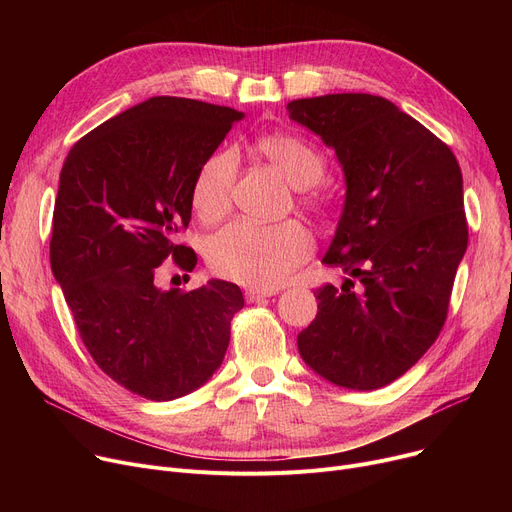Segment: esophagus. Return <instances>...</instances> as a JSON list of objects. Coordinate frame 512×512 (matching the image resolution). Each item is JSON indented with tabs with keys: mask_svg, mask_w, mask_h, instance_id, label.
I'll return each mask as SVG.
<instances>
[{
	"mask_svg": "<svg viewBox=\"0 0 512 512\" xmlns=\"http://www.w3.org/2000/svg\"><path fill=\"white\" fill-rule=\"evenodd\" d=\"M276 290H259V288H247L245 290V299L247 303H257V301H263L267 297H274Z\"/></svg>",
	"mask_w": 512,
	"mask_h": 512,
	"instance_id": "1",
	"label": "esophagus"
}]
</instances>
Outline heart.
I'll list each match as a JSON object with an SVG mask.
<instances>
[{"instance_id":"obj_1","label":"heart","mask_w":512,"mask_h":512,"mask_svg":"<svg viewBox=\"0 0 512 512\" xmlns=\"http://www.w3.org/2000/svg\"><path fill=\"white\" fill-rule=\"evenodd\" d=\"M257 151L292 186L307 188L324 174V159L317 149L294 134H267L257 141ZM234 178L236 159L230 151L211 155L199 168L193 182V207L201 220H220L228 211ZM311 251L309 232L294 220L280 224L238 220L211 234L205 245L207 263L215 274L261 290L284 284Z\"/></svg>"}]
</instances>
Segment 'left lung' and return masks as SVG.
I'll list each match as a JSON object with an SVG mask.
<instances>
[{
	"instance_id": "left-lung-1",
	"label": "left lung",
	"mask_w": 512,
	"mask_h": 512,
	"mask_svg": "<svg viewBox=\"0 0 512 512\" xmlns=\"http://www.w3.org/2000/svg\"><path fill=\"white\" fill-rule=\"evenodd\" d=\"M344 170L346 197L321 259L348 274L315 290L297 336L303 361L351 390H378L411 369L444 326L465 251L463 174L434 132L378 95L334 93L286 105Z\"/></svg>"
}]
</instances>
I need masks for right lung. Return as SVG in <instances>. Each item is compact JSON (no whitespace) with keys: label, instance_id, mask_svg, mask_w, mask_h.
<instances>
[{"label":"right lung","instance_id":"right-lung-1","mask_svg":"<svg viewBox=\"0 0 512 512\" xmlns=\"http://www.w3.org/2000/svg\"><path fill=\"white\" fill-rule=\"evenodd\" d=\"M240 118L224 105L151 97L85 134L60 172L51 272L93 361L147 400L201 388L245 307L232 282L188 292L153 282L168 257L195 270V251L176 234L191 222L199 168Z\"/></svg>","mask_w":512,"mask_h":512}]
</instances>
